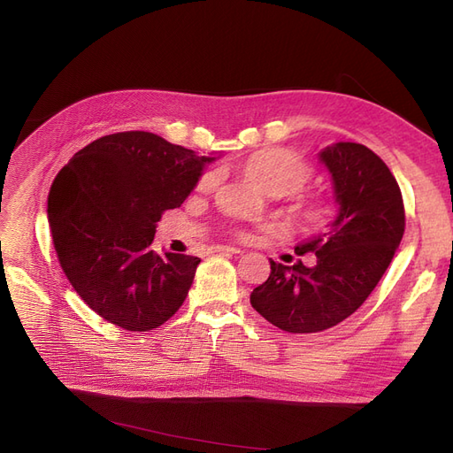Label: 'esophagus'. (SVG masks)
Here are the masks:
<instances>
[{
  "label": "esophagus",
  "instance_id": "obj_1",
  "mask_svg": "<svg viewBox=\"0 0 453 453\" xmlns=\"http://www.w3.org/2000/svg\"><path fill=\"white\" fill-rule=\"evenodd\" d=\"M211 251H214V253H232V255H239V253H242V249L229 247V245H214V247H211Z\"/></svg>",
  "mask_w": 453,
  "mask_h": 453
}]
</instances>
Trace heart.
Here are the masks:
<instances>
[{"label":"heart","instance_id":"1","mask_svg":"<svg viewBox=\"0 0 453 453\" xmlns=\"http://www.w3.org/2000/svg\"><path fill=\"white\" fill-rule=\"evenodd\" d=\"M239 173L255 185L258 190L271 196L294 195L302 190L310 179L313 177V169L302 156L294 151L271 148L255 151L249 156L242 165ZM216 182L214 173H206L200 179V188H211ZM292 218L300 227L307 232H315L326 226L331 218V202L319 195H297L292 200Z\"/></svg>","mask_w":453,"mask_h":453}]
</instances>
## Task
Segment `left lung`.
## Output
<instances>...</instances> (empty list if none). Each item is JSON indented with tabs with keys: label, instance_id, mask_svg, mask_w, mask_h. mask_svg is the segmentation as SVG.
I'll list each match as a JSON object with an SVG mask.
<instances>
[{
	"label": "left lung",
	"instance_id": "obj_1",
	"mask_svg": "<svg viewBox=\"0 0 453 453\" xmlns=\"http://www.w3.org/2000/svg\"><path fill=\"white\" fill-rule=\"evenodd\" d=\"M319 159L333 177L339 214L331 229L296 247L315 265L271 261V276L251 292V305L288 333H319L365 302L405 234L401 188L380 156L354 142L326 146Z\"/></svg>",
	"mask_w": 453,
	"mask_h": 453
}]
</instances>
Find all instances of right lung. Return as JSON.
I'll use <instances>...</instances> for the list:
<instances>
[{
  "label": "right lung",
  "mask_w": 453,
  "mask_h": 453,
  "mask_svg": "<svg viewBox=\"0 0 453 453\" xmlns=\"http://www.w3.org/2000/svg\"><path fill=\"white\" fill-rule=\"evenodd\" d=\"M210 161L132 130L91 142L56 175L48 224L58 261L104 321L151 331L185 302L200 258L159 255L151 243L163 211L185 202Z\"/></svg>",
  "instance_id": "right-lung-1"
}]
</instances>
